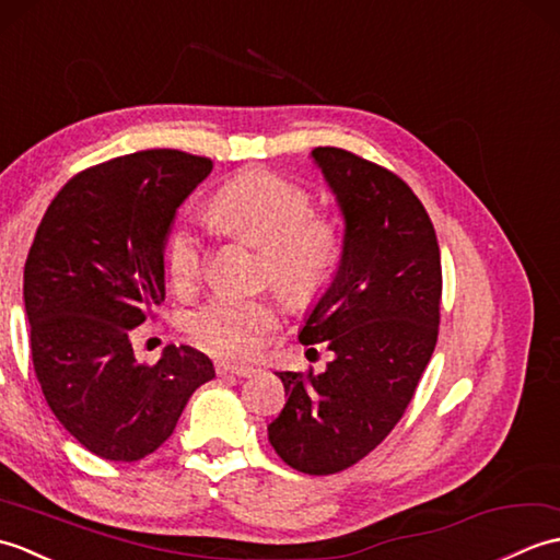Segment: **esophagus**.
I'll use <instances>...</instances> for the list:
<instances>
[{
  "label": "esophagus",
  "instance_id": "esophagus-1",
  "mask_svg": "<svg viewBox=\"0 0 560 560\" xmlns=\"http://www.w3.org/2000/svg\"><path fill=\"white\" fill-rule=\"evenodd\" d=\"M219 375H235V377H253L257 373V368L253 365H237V363H219L217 365Z\"/></svg>",
  "mask_w": 560,
  "mask_h": 560
}]
</instances>
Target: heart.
<instances>
[{"instance_id": "obj_1", "label": "heart", "mask_w": 560, "mask_h": 560, "mask_svg": "<svg viewBox=\"0 0 560 560\" xmlns=\"http://www.w3.org/2000/svg\"><path fill=\"white\" fill-rule=\"evenodd\" d=\"M211 219L223 233L261 249L269 279L293 303L317 299L339 265L335 225L313 213V195L303 185L277 173L245 171L221 185ZM165 257L175 281H195L205 267V243L189 225H177ZM277 319V307L265 299L219 293L189 317V329L211 351L247 355Z\"/></svg>"}]
</instances>
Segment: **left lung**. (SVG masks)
<instances>
[{"mask_svg":"<svg viewBox=\"0 0 560 560\" xmlns=\"http://www.w3.org/2000/svg\"><path fill=\"white\" fill-rule=\"evenodd\" d=\"M313 159L341 209L343 245L299 339L327 341L331 361L325 373H277L289 399L267 431L289 467L325 477L373 452L407 411L438 341L443 269L401 177L335 147Z\"/></svg>","mask_w":560,"mask_h":560,"instance_id":"8db88e82","label":"left lung"}]
</instances>
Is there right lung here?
Segmentation results:
<instances>
[{"label": "right lung", "instance_id": "obj_1", "mask_svg": "<svg viewBox=\"0 0 560 560\" xmlns=\"http://www.w3.org/2000/svg\"><path fill=\"white\" fill-rule=\"evenodd\" d=\"M175 149L105 161L59 189L23 269L31 359L47 407L93 455L137 462L175 431L209 355L165 347L139 363L132 329L165 299L163 249L175 211L211 173Z\"/></svg>", "mask_w": 560, "mask_h": 560}]
</instances>
